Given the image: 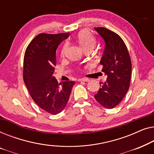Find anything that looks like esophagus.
<instances>
[{"label":"esophagus","instance_id":"obj_1","mask_svg":"<svg viewBox=\"0 0 154 154\" xmlns=\"http://www.w3.org/2000/svg\"><path fill=\"white\" fill-rule=\"evenodd\" d=\"M79 81H83V82H88L90 81V80L88 79H83H83H80Z\"/></svg>","mask_w":154,"mask_h":154}]
</instances>
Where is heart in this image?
Returning <instances> with one entry per match:
<instances>
[{"label":"heart","instance_id":"b5f03b06","mask_svg":"<svg viewBox=\"0 0 154 154\" xmlns=\"http://www.w3.org/2000/svg\"><path fill=\"white\" fill-rule=\"evenodd\" d=\"M77 40L78 42H79L84 50L87 49H90L92 50V49L94 48V46H95V40H94L93 36L86 30H83L78 33ZM66 48V44H65L63 46L62 52H61V54L62 55L64 54Z\"/></svg>","mask_w":154,"mask_h":154}]
</instances>
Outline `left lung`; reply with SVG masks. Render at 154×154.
I'll return each mask as SVG.
<instances>
[{
    "mask_svg": "<svg viewBox=\"0 0 154 154\" xmlns=\"http://www.w3.org/2000/svg\"><path fill=\"white\" fill-rule=\"evenodd\" d=\"M104 41V49L100 64L107 76L101 83L94 98L106 109L117 106L125 96L130 87L132 64L125 43L119 35L104 27L94 28Z\"/></svg>",
    "mask_w": 154,
    "mask_h": 154,
    "instance_id": "8db88e82",
    "label": "left lung"
}]
</instances>
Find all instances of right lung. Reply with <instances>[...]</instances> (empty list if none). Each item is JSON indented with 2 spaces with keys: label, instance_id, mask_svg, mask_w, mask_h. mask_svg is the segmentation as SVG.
I'll use <instances>...</instances> for the list:
<instances>
[{
  "label": "right lung",
  "instance_id": "right-lung-1",
  "mask_svg": "<svg viewBox=\"0 0 154 154\" xmlns=\"http://www.w3.org/2000/svg\"><path fill=\"white\" fill-rule=\"evenodd\" d=\"M69 33H40L29 43L24 58L23 78L35 104L52 115L60 113L68 103L75 82L59 84L53 76L56 66V50Z\"/></svg>",
  "mask_w": 154,
  "mask_h": 154
}]
</instances>
